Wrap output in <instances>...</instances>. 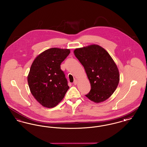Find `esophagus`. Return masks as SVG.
<instances>
[{
	"label": "esophagus",
	"mask_w": 147,
	"mask_h": 147,
	"mask_svg": "<svg viewBox=\"0 0 147 147\" xmlns=\"http://www.w3.org/2000/svg\"><path fill=\"white\" fill-rule=\"evenodd\" d=\"M77 83H78V80H77V79H76V80H74V82H73V84L74 85H77Z\"/></svg>",
	"instance_id": "1"
}]
</instances>
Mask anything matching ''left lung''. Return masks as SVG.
<instances>
[{"mask_svg": "<svg viewBox=\"0 0 147 147\" xmlns=\"http://www.w3.org/2000/svg\"><path fill=\"white\" fill-rule=\"evenodd\" d=\"M74 53L83 65L91 85L90 91L85 96L96 103L110 98L119 85V74L109 53L97 45L77 49Z\"/></svg>", "mask_w": 147, "mask_h": 147, "instance_id": "left-lung-1", "label": "left lung"}]
</instances>
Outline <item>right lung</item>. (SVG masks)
Instances as JSON below:
<instances>
[{
  "instance_id": "add662e5",
  "label": "right lung",
  "mask_w": 147,
  "mask_h": 147,
  "mask_svg": "<svg viewBox=\"0 0 147 147\" xmlns=\"http://www.w3.org/2000/svg\"><path fill=\"white\" fill-rule=\"evenodd\" d=\"M70 52L69 49H47L35 58L31 66L28 76L30 90L45 107L58 105L69 88L61 64Z\"/></svg>"
}]
</instances>
